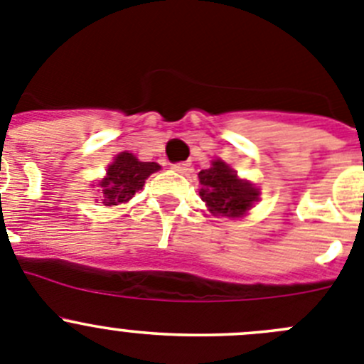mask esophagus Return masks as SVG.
<instances>
[{
    "label": "esophagus",
    "mask_w": 364,
    "mask_h": 364,
    "mask_svg": "<svg viewBox=\"0 0 364 364\" xmlns=\"http://www.w3.org/2000/svg\"><path fill=\"white\" fill-rule=\"evenodd\" d=\"M173 169L176 173H180V175H188V173H191V164H188V162H178V164H173Z\"/></svg>",
    "instance_id": "esophagus-1"
}]
</instances>
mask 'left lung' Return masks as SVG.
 Listing matches in <instances>:
<instances>
[{
    "mask_svg": "<svg viewBox=\"0 0 364 364\" xmlns=\"http://www.w3.org/2000/svg\"><path fill=\"white\" fill-rule=\"evenodd\" d=\"M198 178L200 196L213 216H245L261 195L252 182L241 180L237 173L221 159L213 161L209 169H202Z\"/></svg>",
    "mask_w": 364,
    "mask_h": 364,
    "instance_id": "8db88e82",
    "label": "left lung"
}]
</instances>
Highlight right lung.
<instances>
[{"label":"right lung","mask_w":364,"mask_h":364,"mask_svg":"<svg viewBox=\"0 0 364 364\" xmlns=\"http://www.w3.org/2000/svg\"><path fill=\"white\" fill-rule=\"evenodd\" d=\"M159 169L161 166L157 162H141L136 155L121 151L107 168L105 178L98 182L102 203L110 207L128 202L139 189H143L144 180Z\"/></svg>","instance_id":"add662e5"}]
</instances>
